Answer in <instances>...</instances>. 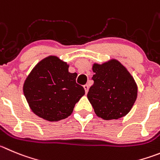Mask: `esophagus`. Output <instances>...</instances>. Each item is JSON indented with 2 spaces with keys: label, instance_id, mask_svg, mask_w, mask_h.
Masks as SVG:
<instances>
[{
  "label": "esophagus",
  "instance_id": "34e87169",
  "mask_svg": "<svg viewBox=\"0 0 160 160\" xmlns=\"http://www.w3.org/2000/svg\"><path fill=\"white\" fill-rule=\"evenodd\" d=\"M83 88H84V90H85V93L87 94V93H88V89H89V86H88V84H85V85H83Z\"/></svg>",
  "mask_w": 160,
  "mask_h": 160
}]
</instances>
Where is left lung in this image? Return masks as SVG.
I'll list each match as a JSON object with an SVG mask.
<instances>
[{"label": "left lung", "instance_id": "obj_1", "mask_svg": "<svg viewBox=\"0 0 160 160\" xmlns=\"http://www.w3.org/2000/svg\"><path fill=\"white\" fill-rule=\"evenodd\" d=\"M92 69L94 84L88 98L97 116L110 120L127 114L137 96V84L129 72L116 60L95 64Z\"/></svg>", "mask_w": 160, "mask_h": 160}]
</instances>
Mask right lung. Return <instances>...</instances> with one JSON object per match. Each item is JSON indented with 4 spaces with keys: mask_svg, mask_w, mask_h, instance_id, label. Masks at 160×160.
<instances>
[{
    "mask_svg": "<svg viewBox=\"0 0 160 160\" xmlns=\"http://www.w3.org/2000/svg\"><path fill=\"white\" fill-rule=\"evenodd\" d=\"M77 74L68 72V65L50 56L39 62L23 84V94L32 111L50 122L71 115L76 103L84 95L76 82Z\"/></svg>",
    "mask_w": 160,
    "mask_h": 160,
    "instance_id": "obj_1",
    "label": "right lung"
}]
</instances>
